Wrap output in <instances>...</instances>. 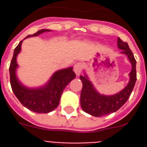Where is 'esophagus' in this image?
Listing matches in <instances>:
<instances>
[{
    "instance_id": "obj_1",
    "label": "esophagus",
    "mask_w": 147,
    "mask_h": 147,
    "mask_svg": "<svg viewBox=\"0 0 147 147\" xmlns=\"http://www.w3.org/2000/svg\"><path fill=\"white\" fill-rule=\"evenodd\" d=\"M83 68V64L82 62H77L75 66H74V71L76 72V76H78L82 72V70Z\"/></svg>"
}]
</instances>
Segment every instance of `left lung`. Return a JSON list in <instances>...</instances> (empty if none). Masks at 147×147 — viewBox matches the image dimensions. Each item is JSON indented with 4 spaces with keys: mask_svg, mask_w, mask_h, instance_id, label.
<instances>
[{
    "mask_svg": "<svg viewBox=\"0 0 147 147\" xmlns=\"http://www.w3.org/2000/svg\"><path fill=\"white\" fill-rule=\"evenodd\" d=\"M117 47L122 50L121 53L127 55L132 66L129 73V82L123 90L112 95L101 94L95 89L85 72H84V76H79L82 82L80 98L81 107L84 111L92 116L102 117L117 111L127 102L134 87L137 81V61L127 43L123 42L119 37L117 38Z\"/></svg>",
    "mask_w": 147,
    "mask_h": 147,
    "instance_id": "8db88e82",
    "label": "left lung"
}]
</instances>
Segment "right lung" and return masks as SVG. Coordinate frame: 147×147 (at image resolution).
Returning <instances> with one entry per match:
<instances>
[{
	"label": "right lung",
	"mask_w": 147,
	"mask_h": 147,
	"mask_svg": "<svg viewBox=\"0 0 147 147\" xmlns=\"http://www.w3.org/2000/svg\"><path fill=\"white\" fill-rule=\"evenodd\" d=\"M49 31H51L50 30L47 29L40 30L33 35L27 36L24 40ZM23 41L24 40L20 41L15 48L9 68L10 85L13 92L20 102L27 109L39 114L49 113L58 107L63 90L71 80L76 78V73L72 70V67H69L55 71L49 81L42 86L28 88L24 85L17 76V69L18 68L17 57L21 51Z\"/></svg>",
	"instance_id": "right-lung-1"
}]
</instances>
